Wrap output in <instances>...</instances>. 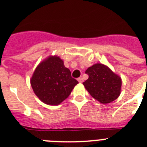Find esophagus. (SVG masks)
<instances>
[{
    "label": "esophagus",
    "instance_id": "esophagus-1",
    "mask_svg": "<svg viewBox=\"0 0 147 147\" xmlns=\"http://www.w3.org/2000/svg\"><path fill=\"white\" fill-rule=\"evenodd\" d=\"M78 82H79V83H82L83 82V78H78Z\"/></svg>",
    "mask_w": 147,
    "mask_h": 147
}]
</instances>
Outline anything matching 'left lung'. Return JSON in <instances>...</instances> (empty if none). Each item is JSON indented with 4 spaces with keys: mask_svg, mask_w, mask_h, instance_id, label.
<instances>
[{
    "mask_svg": "<svg viewBox=\"0 0 147 147\" xmlns=\"http://www.w3.org/2000/svg\"><path fill=\"white\" fill-rule=\"evenodd\" d=\"M88 78L83 83L91 96L102 104H109L120 95L121 79L109 67L96 63L86 71Z\"/></svg>",
    "mask_w": 147,
    "mask_h": 147,
    "instance_id": "8db88e82",
    "label": "left lung"
}]
</instances>
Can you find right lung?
<instances>
[{
    "label": "right lung",
    "mask_w": 147,
    "mask_h": 147,
    "mask_svg": "<svg viewBox=\"0 0 147 147\" xmlns=\"http://www.w3.org/2000/svg\"><path fill=\"white\" fill-rule=\"evenodd\" d=\"M30 84L35 94L49 105H59L69 97L78 81L57 56H50L40 63L33 74Z\"/></svg>",
    "instance_id": "obj_1"
}]
</instances>
